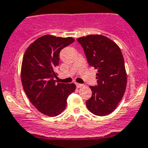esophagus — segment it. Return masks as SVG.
Returning a JSON list of instances; mask_svg holds the SVG:
<instances>
[{
	"mask_svg": "<svg viewBox=\"0 0 148 148\" xmlns=\"http://www.w3.org/2000/svg\"><path fill=\"white\" fill-rule=\"evenodd\" d=\"M75 85H76V86L78 88H81V87H82V86H84L83 84H78V83L75 84Z\"/></svg>",
	"mask_w": 148,
	"mask_h": 148,
	"instance_id": "1",
	"label": "esophagus"
}]
</instances>
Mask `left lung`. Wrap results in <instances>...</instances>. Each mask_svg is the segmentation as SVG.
Listing matches in <instances>:
<instances>
[{
	"instance_id": "left-lung-1",
	"label": "left lung",
	"mask_w": 148,
	"mask_h": 148,
	"mask_svg": "<svg viewBox=\"0 0 148 148\" xmlns=\"http://www.w3.org/2000/svg\"><path fill=\"white\" fill-rule=\"evenodd\" d=\"M91 67L97 70V84L90 86L92 97L86 101L88 110L106 116L115 110L124 95L127 75L119 46L103 35H88L77 39Z\"/></svg>"
}]
</instances>
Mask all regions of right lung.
<instances>
[{"label": "right lung", "mask_w": 148, "mask_h": 148, "mask_svg": "<svg viewBox=\"0 0 148 148\" xmlns=\"http://www.w3.org/2000/svg\"><path fill=\"white\" fill-rule=\"evenodd\" d=\"M75 41L72 37L45 35L30 45L24 54L21 69L22 84L32 103L41 113L57 116L67 106L74 84L56 83V67L64 47Z\"/></svg>", "instance_id": "add662e5"}]
</instances>
